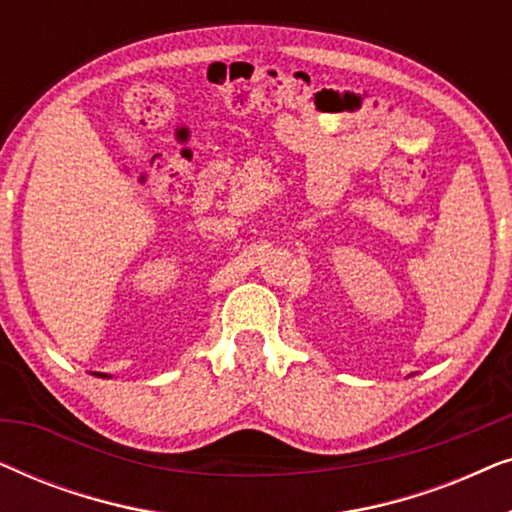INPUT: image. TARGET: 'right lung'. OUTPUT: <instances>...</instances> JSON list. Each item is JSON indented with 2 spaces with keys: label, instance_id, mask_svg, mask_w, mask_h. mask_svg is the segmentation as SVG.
<instances>
[{
  "label": "right lung",
  "instance_id": "right-lung-1",
  "mask_svg": "<svg viewBox=\"0 0 512 512\" xmlns=\"http://www.w3.org/2000/svg\"><path fill=\"white\" fill-rule=\"evenodd\" d=\"M93 375H97V377H109V375H104V373H93Z\"/></svg>",
  "mask_w": 512,
  "mask_h": 512
}]
</instances>
